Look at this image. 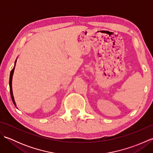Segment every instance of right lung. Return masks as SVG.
Returning a JSON list of instances; mask_svg holds the SVG:
<instances>
[{"label": "right lung", "mask_w": 153, "mask_h": 153, "mask_svg": "<svg viewBox=\"0 0 153 153\" xmlns=\"http://www.w3.org/2000/svg\"><path fill=\"white\" fill-rule=\"evenodd\" d=\"M16 60L15 61V63H14V67L13 68V69L11 70L10 71V80H9V85H10V95H11V98L12 100V102L14 103V105L16 106V102L14 100V96H13V93H12V76H13V74H14V68H15V66H16Z\"/></svg>", "instance_id": "1"}]
</instances>
